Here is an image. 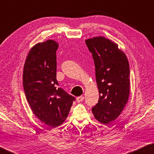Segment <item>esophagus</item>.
I'll list each match as a JSON object with an SVG mask.
<instances>
[{
    "label": "esophagus",
    "instance_id": "obj_1",
    "mask_svg": "<svg viewBox=\"0 0 154 154\" xmlns=\"http://www.w3.org/2000/svg\"><path fill=\"white\" fill-rule=\"evenodd\" d=\"M84 99L83 96H79V97H77V101L78 103H80V102H82Z\"/></svg>",
    "mask_w": 154,
    "mask_h": 154
}]
</instances>
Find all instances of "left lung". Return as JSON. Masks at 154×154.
Masks as SVG:
<instances>
[{
  "mask_svg": "<svg viewBox=\"0 0 154 154\" xmlns=\"http://www.w3.org/2000/svg\"><path fill=\"white\" fill-rule=\"evenodd\" d=\"M85 43L94 59L99 93L92 112L98 122L107 125L119 116L128 101L129 62L118 45L109 39L99 36L87 38Z\"/></svg>",
  "mask_w": 154,
  "mask_h": 154,
  "instance_id": "8db88e82",
  "label": "left lung"
}]
</instances>
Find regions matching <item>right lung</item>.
Here are the masks:
<instances>
[{"label": "right lung", "mask_w": 154, "mask_h": 154, "mask_svg": "<svg viewBox=\"0 0 154 154\" xmlns=\"http://www.w3.org/2000/svg\"><path fill=\"white\" fill-rule=\"evenodd\" d=\"M59 44L47 40L29 51L23 69V87L32 112L49 127L61 125L75 97L57 87L56 51Z\"/></svg>", "instance_id": "1"}]
</instances>
